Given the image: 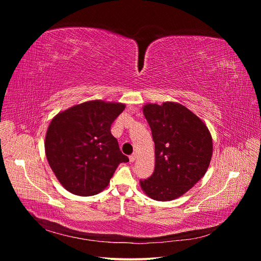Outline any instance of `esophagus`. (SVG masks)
<instances>
[{"instance_id": "obj_1", "label": "esophagus", "mask_w": 261, "mask_h": 261, "mask_svg": "<svg viewBox=\"0 0 261 261\" xmlns=\"http://www.w3.org/2000/svg\"><path fill=\"white\" fill-rule=\"evenodd\" d=\"M136 159H137V154L136 153H133L132 155H129V161L130 162H134Z\"/></svg>"}]
</instances>
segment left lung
<instances>
[{
    "label": "left lung",
    "mask_w": 261,
    "mask_h": 261,
    "mask_svg": "<svg viewBox=\"0 0 261 261\" xmlns=\"http://www.w3.org/2000/svg\"><path fill=\"white\" fill-rule=\"evenodd\" d=\"M143 112L154 141V171L140 180L151 199L171 201L206 174L212 156L211 134L200 118L178 102L147 103Z\"/></svg>",
    "instance_id": "obj_1"
}]
</instances>
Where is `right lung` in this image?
Instances as JSON below:
<instances>
[{
    "label": "right lung",
    "mask_w": 261,
    "mask_h": 261,
    "mask_svg": "<svg viewBox=\"0 0 261 261\" xmlns=\"http://www.w3.org/2000/svg\"><path fill=\"white\" fill-rule=\"evenodd\" d=\"M124 103L86 101L55 115L45 134L46 160L66 191L92 196L109 185L118 164L128 162L111 134Z\"/></svg>",
    "instance_id": "right-lung-1"
}]
</instances>
